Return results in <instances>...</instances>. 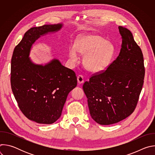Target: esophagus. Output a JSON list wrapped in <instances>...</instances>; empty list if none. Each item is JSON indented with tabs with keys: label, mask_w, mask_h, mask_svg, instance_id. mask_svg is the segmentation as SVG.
Masks as SVG:
<instances>
[{
	"label": "esophagus",
	"mask_w": 155,
	"mask_h": 155,
	"mask_svg": "<svg viewBox=\"0 0 155 155\" xmlns=\"http://www.w3.org/2000/svg\"><path fill=\"white\" fill-rule=\"evenodd\" d=\"M77 81L78 84H81L84 82V79H83V77L82 75H78L77 77Z\"/></svg>",
	"instance_id": "esophagus-1"
}]
</instances>
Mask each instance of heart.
I'll return each mask as SVG.
<instances>
[{"instance_id": "heart-1", "label": "heart", "mask_w": 155, "mask_h": 155, "mask_svg": "<svg viewBox=\"0 0 155 155\" xmlns=\"http://www.w3.org/2000/svg\"><path fill=\"white\" fill-rule=\"evenodd\" d=\"M115 52L113 44L95 33L80 35L75 45L69 48V57L72 64L78 61L79 54L84 56L83 65L90 72L99 73L110 64Z\"/></svg>"}]
</instances>
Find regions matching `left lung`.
Wrapping results in <instances>:
<instances>
[{
    "instance_id": "left-lung-1",
    "label": "left lung",
    "mask_w": 155,
    "mask_h": 155,
    "mask_svg": "<svg viewBox=\"0 0 155 155\" xmlns=\"http://www.w3.org/2000/svg\"><path fill=\"white\" fill-rule=\"evenodd\" d=\"M118 29L122 36L119 56L105 72L83 86L91 117L101 125L118 123L133 112L143 84L142 50L129 29Z\"/></svg>"
}]
</instances>
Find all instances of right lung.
Returning <instances> with one entry per match:
<instances>
[{
    "mask_svg": "<svg viewBox=\"0 0 155 155\" xmlns=\"http://www.w3.org/2000/svg\"><path fill=\"white\" fill-rule=\"evenodd\" d=\"M63 25L58 23L31 28L13 53V93L23 114L39 124H50L60 118L69 93L77 84L75 72L64 67L59 59L37 64L29 58L32 45L37 39L60 31Z\"/></svg>",
    "mask_w": 155,
    "mask_h": 155,
    "instance_id": "right-lung-1",
    "label": "right lung"
}]
</instances>
